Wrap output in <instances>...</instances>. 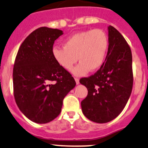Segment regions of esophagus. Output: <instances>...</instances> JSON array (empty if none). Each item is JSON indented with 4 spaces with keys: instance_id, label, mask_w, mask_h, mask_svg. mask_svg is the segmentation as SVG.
I'll use <instances>...</instances> for the list:
<instances>
[{
    "instance_id": "34e87169",
    "label": "esophagus",
    "mask_w": 148,
    "mask_h": 148,
    "mask_svg": "<svg viewBox=\"0 0 148 148\" xmlns=\"http://www.w3.org/2000/svg\"><path fill=\"white\" fill-rule=\"evenodd\" d=\"M74 79H75V82L77 83V84H79V79H78V78H74Z\"/></svg>"
}]
</instances>
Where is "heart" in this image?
<instances>
[{
	"label": "heart",
	"mask_w": 148,
	"mask_h": 148,
	"mask_svg": "<svg viewBox=\"0 0 148 148\" xmlns=\"http://www.w3.org/2000/svg\"><path fill=\"white\" fill-rule=\"evenodd\" d=\"M109 48V38L102 29H90L77 32L66 38L64 47L55 46L52 50L53 58L60 66L71 71L80 61L73 73L84 76L89 71L101 67Z\"/></svg>",
	"instance_id": "1"
}]
</instances>
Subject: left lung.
Here are the masks:
<instances>
[{
	"label": "left lung",
	"mask_w": 148,
	"mask_h": 148,
	"mask_svg": "<svg viewBox=\"0 0 148 148\" xmlns=\"http://www.w3.org/2000/svg\"><path fill=\"white\" fill-rule=\"evenodd\" d=\"M109 48L105 60L96 72L79 80L88 89L82 101L84 114L90 121L107 123L122 112L132 91V53L122 35L108 27Z\"/></svg>",
	"instance_id": "1"
}]
</instances>
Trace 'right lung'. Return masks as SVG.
Returning <instances> with one entry per match:
<instances>
[{"label": "right lung", "mask_w": 148, "mask_h": 148, "mask_svg": "<svg viewBox=\"0 0 148 148\" xmlns=\"http://www.w3.org/2000/svg\"><path fill=\"white\" fill-rule=\"evenodd\" d=\"M62 31L40 27L19 47L13 67V91L20 111L31 121L45 124L60 114L64 97L76 86L52 55Z\"/></svg>", "instance_id": "right-lung-1"}]
</instances>
